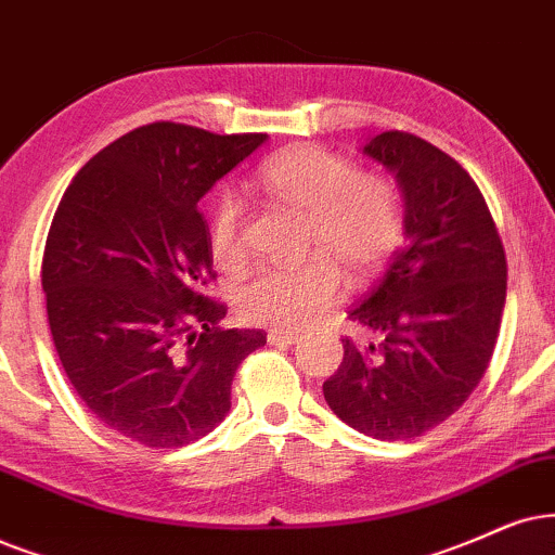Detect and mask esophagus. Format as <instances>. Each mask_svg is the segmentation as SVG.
<instances>
[{"label": "esophagus", "instance_id": "34e87169", "mask_svg": "<svg viewBox=\"0 0 555 555\" xmlns=\"http://www.w3.org/2000/svg\"><path fill=\"white\" fill-rule=\"evenodd\" d=\"M297 340H299V333H294V330H279V327L269 330L271 346H292V343Z\"/></svg>", "mask_w": 555, "mask_h": 555}]
</instances>
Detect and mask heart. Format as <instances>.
<instances>
[{
  "mask_svg": "<svg viewBox=\"0 0 555 555\" xmlns=\"http://www.w3.org/2000/svg\"><path fill=\"white\" fill-rule=\"evenodd\" d=\"M256 179L266 194L307 217L305 250L314 256L294 266H266L237 286L235 310L245 322L305 327L338 301V266L363 282L387 263L402 241L404 215L395 184L376 173H361L338 153L297 145L266 160ZM207 237L222 269L237 271L248 258L245 202L233 189L215 196Z\"/></svg>",
  "mask_w": 555,
  "mask_h": 555,
  "instance_id": "heart-1",
  "label": "heart"
}]
</instances>
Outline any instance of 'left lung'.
Returning <instances> with one entry per match:
<instances>
[{
    "label": "left lung",
    "mask_w": 555,
    "mask_h": 555,
    "mask_svg": "<svg viewBox=\"0 0 555 555\" xmlns=\"http://www.w3.org/2000/svg\"><path fill=\"white\" fill-rule=\"evenodd\" d=\"M363 153L402 189L406 243L348 312L382 340H343V363L322 395L353 430L410 440L451 417L479 387L500 335L507 258L459 160L399 130L371 138Z\"/></svg>",
    "instance_id": "1"
}]
</instances>
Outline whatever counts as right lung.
I'll return each mask as SVG.
<instances>
[{
  "mask_svg": "<svg viewBox=\"0 0 555 555\" xmlns=\"http://www.w3.org/2000/svg\"><path fill=\"white\" fill-rule=\"evenodd\" d=\"M266 143L179 122L102 149L61 196L43 254L48 325L76 395L149 448L205 438L230 410L241 361L263 330H225L205 297L212 250L199 199Z\"/></svg>",
  "mask_w": 555,
  "mask_h": 555,
  "instance_id": "right-lung-1",
  "label": "right lung"
}]
</instances>
